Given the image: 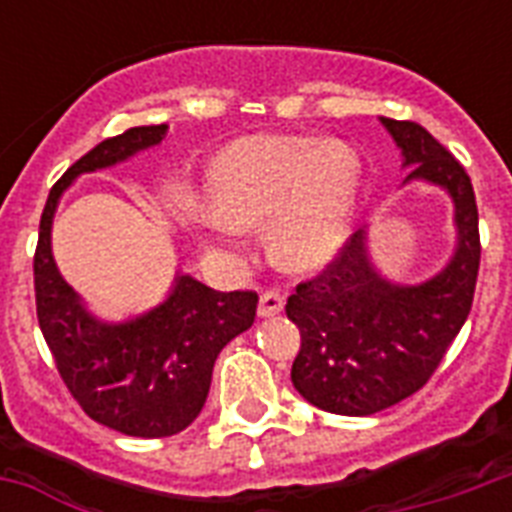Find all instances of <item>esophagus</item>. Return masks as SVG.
Wrapping results in <instances>:
<instances>
[{
	"label": "esophagus",
	"instance_id": "obj_1",
	"mask_svg": "<svg viewBox=\"0 0 512 512\" xmlns=\"http://www.w3.org/2000/svg\"><path fill=\"white\" fill-rule=\"evenodd\" d=\"M281 311H284V297L279 292H265V295H260V305H257V316L260 319H273Z\"/></svg>",
	"mask_w": 512,
	"mask_h": 512
}]
</instances>
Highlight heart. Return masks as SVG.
<instances>
[{
    "label": "heart",
    "instance_id": "1",
    "mask_svg": "<svg viewBox=\"0 0 512 512\" xmlns=\"http://www.w3.org/2000/svg\"><path fill=\"white\" fill-rule=\"evenodd\" d=\"M361 159L345 140L257 135L209 162L207 223L236 236L268 223V252L297 273L329 265L350 233Z\"/></svg>",
    "mask_w": 512,
    "mask_h": 512
}]
</instances>
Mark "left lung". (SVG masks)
<instances>
[{
	"mask_svg": "<svg viewBox=\"0 0 512 512\" xmlns=\"http://www.w3.org/2000/svg\"><path fill=\"white\" fill-rule=\"evenodd\" d=\"M380 124L409 170L404 185L449 193L457 244L436 276L398 284L374 265L364 225L327 271L297 284L287 300L303 337L292 385L308 404L345 417L382 412L430 380L468 319L481 263L476 193L465 167L420 124L385 116Z\"/></svg>",
	"mask_w": 512,
	"mask_h": 512,
	"instance_id": "obj_1",
	"label": "left lung"
}]
</instances>
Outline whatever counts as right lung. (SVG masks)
I'll use <instances>...</instances> for the list:
<instances>
[{
	"mask_svg": "<svg viewBox=\"0 0 512 512\" xmlns=\"http://www.w3.org/2000/svg\"><path fill=\"white\" fill-rule=\"evenodd\" d=\"M167 124L108 138L52 185L34 257L36 316L60 377L92 420L124 436L164 438L185 430L207 401L220 350L255 321V292H215L177 273L170 295L127 321H103L60 276L52 220L79 175L108 170L159 146Z\"/></svg>",
	"mask_w": 512,
	"mask_h": 512,
	"instance_id": "add662e5",
	"label": "right lung"
}]
</instances>
